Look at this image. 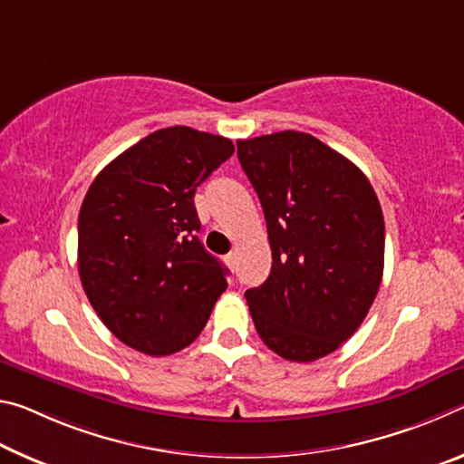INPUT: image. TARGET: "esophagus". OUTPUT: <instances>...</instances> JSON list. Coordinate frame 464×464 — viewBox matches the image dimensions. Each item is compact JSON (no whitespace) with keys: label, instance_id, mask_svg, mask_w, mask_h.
<instances>
[{"label":"esophagus","instance_id":"esophagus-1","mask_svg":"<svg viewBox=\"0 0 464 464\" xmlns=\"http://www.w3.org/2000/svg\"><path fill=\"white\" fill-rule=\"evenodd\" d=\"M224 261H226L227 267L234 269V265H237V255H234V253H227V255L224 256Z\"/></svg>","mask_w":464,"mask_h":464}]
</instances>
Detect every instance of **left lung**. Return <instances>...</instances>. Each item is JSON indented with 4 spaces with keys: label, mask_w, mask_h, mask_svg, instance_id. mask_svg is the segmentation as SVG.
<instances>
[{
    "label": "left lung",
    "mask_w": 464,
    "mask_h": 464,
    "mask_svg": "<svg viewBox=\"0 0 464 464\" xmlns=\"http://www.w3.org/2000/svg\"><path fill=\"white\" fill-rule=\"evenodd\" d=\"M237 146L273 256L265 284L245 292L256 333L290 362L324 358L358 331L381 287V203L358 166L308 133Z\"/></svg>",
    "instance_id": "left-lung-1"
}]
</instances>
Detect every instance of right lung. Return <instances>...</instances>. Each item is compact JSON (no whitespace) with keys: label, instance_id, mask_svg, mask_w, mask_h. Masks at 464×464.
I'll return each mask as SVG.
<instances>
[{"label":"right lung","instance_id":"add662e5","mask_svg":"<svg viewBox=\"0 0 464 464\" xmlns=\"http://www.w3.org/2000/svg\"><path fill=\"white\" fill-rule=\"evenodd\" d=\"M234 154L191 127L150 133L90 185L78 219V269L112 335L148 355L193 343L227 287V269L197 238V187Z\"/></svg>","mask_w":464,"mask_h":464}]
</instances>
